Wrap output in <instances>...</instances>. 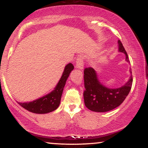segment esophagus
<instances>
[{
    "instance_id": "esophagus-1",
    "label": "esophagus",
    "mask_w": 148,
    "mask_h": 148,
    "mask_svg": "<svg viewBox=\"0 0 148 148\" xmlns=\"http://www.w3.org/2000/svg\"><path fill=\"white\" fill-rule=\"evenodd\" d=\"M84 57L82 55H80L78 56V58H77L76 61V68L82 70L83 68H84Z\"/></svg>"
}]
</instances>
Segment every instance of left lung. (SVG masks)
Here are the masks:
<instances>
[{
  "label": "left lung",
  "instance_id": "obj_1",
  "mask_svg": "<svg viewBox=\"0 0 148 148\" xmlns=\"http://www.w3.org/2000/svg\"><path fill=\"white\" fill-rule=\"evenodd\" d=\"M119 51L126 56V60L129 62L128 55L122 42L118 40ZM131 73V69H130ZM84 103L89 110L98 112L112 110L120 106L130 92L133 83L132 75L128 82L118 88H109L104 86L98 79V75L93 68H86L84 70Z\"/></svg>",
  "mask_w": 148,
  "mask_h": 148
}]
</instances>
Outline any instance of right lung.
<instances>
[{
    "mask_svg": "<svg viewBox=\"0 0 148 148\" xmlns=\"http://www.w3.org/2000/svg\"><path fill=\"white\" fill-rule=\"evenodd\" d=\"M73 69L74 66L73 64L69 63L66 64L61 77L54 90L48 94L29 102L22 103L17 102V103L23 108L36 114H46L55 110L59 106L66 79Z\"/></svg>",
    "mask_w": 148,
    "mask_h": 148,
    "instance_id": "obj_1",
    "label": "right lung"
}]
</instances>
